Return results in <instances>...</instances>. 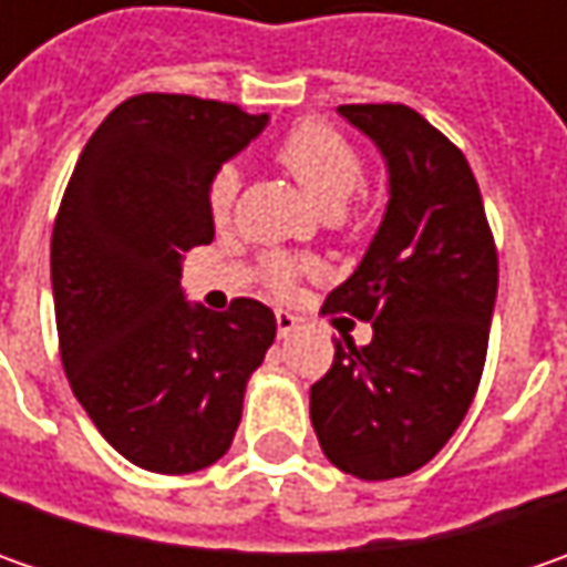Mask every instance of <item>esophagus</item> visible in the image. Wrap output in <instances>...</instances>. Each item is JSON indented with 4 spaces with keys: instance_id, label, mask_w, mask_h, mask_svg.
Wrapping results in <instances>:
<instances>
[{
    "instance_id": "1",
    "label": "esophagus",
    "mask_w": 567,
    "mask_h": 567,
    "mask_svg": "<svg viewBox=\"0 0 567 567\" xmlns=\"http://www.w3.org/2000/svg\"><path fill=\"white\" fill-rule=\"evenodd\" d=\"M296 328H299V318H296L293 312H284V309H280V312H277V334H280V338H290Z\"/></svg>"
}]
</instances>
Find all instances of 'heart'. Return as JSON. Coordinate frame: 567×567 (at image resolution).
Returning <instances> with one entry per match:
<instances>
[{"instance_id": "1", "label": "heart", "mask_w": 567, "mask_h": 567, "mask_svg": "<svg viewBox=\"0 0 567 567\" xmlns=\"http://www.w3.org/2000/svg\"><path fill=\"white\" fill-rule=\"evenodd\" d=\"M274 161L284 166L324 214H338L353 198V192L365 179V161L357 144L347 142L338 128L324 122H302L284 142L274 147ZM236 169L220 166L207 186V210L214 224H227L236 202ZM296 265L284 255L268 258V280L274 290H287L293 280Z\"/></svg>"}]
</instances>
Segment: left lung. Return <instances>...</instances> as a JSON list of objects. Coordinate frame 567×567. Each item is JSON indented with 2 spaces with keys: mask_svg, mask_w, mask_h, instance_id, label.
<instances>
[{
  "mask_svg": "<svg viewBox=\"0 0 567 567\" xmlns=\"http://www.w3.org/2000/svg\"><path fill=\"white\" fill-rule=\"evenodd\" d=\"M338 113L388 164V207L360 268L324 309L372 321V340L334 343L309 413L324 457L360 480L429 464L467 416L483 379L498 251L461 147L403 103Z\"/></svg>",
  "mask_w": 567,
  "mask_h": 567,
  "instance_id": "obj_1",
  "label": "left lung"
}]
</instances>
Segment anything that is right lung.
I'll return each instance as SVG.
<instances>
[{
    "label": "right lung",
    "mask_w": 567,
    "mask_h": 567,
    "mask_svg": "<svg viewBox=\"0 0 567 567\" xmlns=\"http://www.w3.org/2000/svg\"><path fill=\"white\" fill-rule=\"evenodd\" d=\"M268 116L188 94L120 103L84 144L50 243L59 353L78 403L125 461L195 473L220 461L277 321L183 296V258L214 239L207 186Z\"/></svg>",
    "instance_id": "1"
}]
</instances>
